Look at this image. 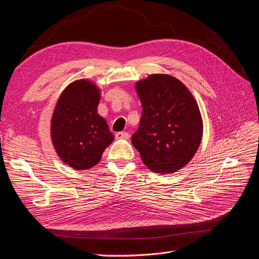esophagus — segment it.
<instances>
[{"label": "esophagus", "instance_id": "34e87169", "mask_svg": "<svg viewBox=\"0 0 259 259\" xmlns=\"http://www.w3.org/2000/svg\"><path fill=\"white\" fill-rule=\"evenodd\" d=\"M116 139H128L130 134L127 132H118L116 133Z\"/></svg>", "mask_w": 259, "mask_h": 259}]
</instances>
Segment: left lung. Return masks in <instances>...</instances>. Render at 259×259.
<instances>
[{"label":"left lung","instance_id":"left-lung-1","mask_svg":"<svg viewBox=\"0 0 259 259\" xmlns=\"http://www.w3.org/2000/svg\"><path fill=\"white\" fill-rule=\"evenodd\" d=\"M142 112L132 143L155 173H172L187 164L202 140L198 104L181 80L153 74L136 84Z\"/></svg>","mask_w":259,"mask_h":259}]
</instances>
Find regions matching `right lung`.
Returning a JSON list of instances; mask_svg holds the SVG:
<instances>
[{
    "instance_id": "obj_1",
    "label": "right lung",
    "mask_w": 259,
    "mask_h": 259,
    "mask_svg": "<svg viewBox=\"0 0 259 259\" xmlns=\"http://www.w3.org/2000/svg\"><path fill=\"white\" fill-rule=\"evenodd\" d=\"M100 91L79 79L61 94L51 123V136L58 156L75 170L96 165L113 141L107 122L98 115Z\"/></svg>"
}]
</instances>
